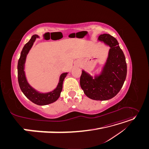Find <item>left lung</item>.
<instances>
[{"label":"left lung","mask_w":149,"mask_h":149,"mask_svg":"<svg viewBox=\"0 0 149 149\" xmlns=\"http://www.w3.org/2000/svg\"><path fill=\"white\" fill-rule=\"evenodd\" d=\"M98 40L110 47L107 60L101 74L93 78L83 70L80 86L84 94L93 100H110L123 87L127 75V63L119 43L109 34H102Z\"/></svg>","instance_id":"obj_1"}]
</instances>
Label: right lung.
<instances>
[{"mask_svg": "<svg viewBox=\"0 0 149 149\" xmlns=\"http://www.w3.org/2000/svg\"><path fill=\"white\" fill-rule=\"evenodd\" d=\"M38 37H39L37 35H33L31 39L25 45L23 49H22L17 65L18 81H19V86L22 91L29 100L37 105L44 106L55 102L59 98L63 89V83L64 79L68 73H63L60 76L59 83H58L56 88L52 92L47 93H40L30 86L26 79L25 72L24 71V64L26 55L29 52V50L32 47L34 42L35 41V39Z\"/></svg>", "mask_w": 149, "mask_h": 149, "instance_id": "obj_1", "label": "right lung"}]
</instances>
